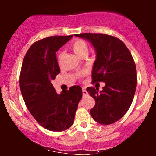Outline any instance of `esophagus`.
<instances>
[{"label":"esophagus","instance_id":"1","mask_svg":"<svg viewBox=\"0 0 156 156\" xmlns=\"http://www.w3.org/2000/svg\"><path fill=\"white\" fill-rule=\"evenodd\" d=\"M82 92H83V96L87 95V90H86V88H84V87H83V88H82Z\"/></svg>","mask_w":156,"mask_h":156}]
</instances>
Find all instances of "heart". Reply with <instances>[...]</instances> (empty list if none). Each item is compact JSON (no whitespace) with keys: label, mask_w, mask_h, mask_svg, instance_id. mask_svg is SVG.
Returning <instances> with one entry per match:
<instances>
[{"label":"heart","mask_w":156,"mask_h":156,"mask_svg":"<svg viewBox=\"0 0 156 156\" xmlns=\"http://www.w3.org/2000/svg\"><path fill=\"white\" fill-rule=\"evenodd\" d=\"M71 49L73 50V52L77 55L78 56H82L83 54H87V52H88V44H87L86 41H84L83 39H76L72 44H70ZM62 58H63V53L61 52L58 55V62L61 63L62 62ZM86 72H83L80 73V76L82 77L86 75Z\"/></svg>","instance_id":"b5f03b06"}]
</instances>
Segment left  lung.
Masks as SVG:
<instances>
[{
	"mask_svg": "<svg viewBox=\"0 0 156 156\" xmlns=\"http://www.w3.org/2000/svg\"><path fill=\"white\" fill-rule=\"evenodd\" d=\"M75 35L89 40L96 50L92 83H105L100 92L92 87L87 89L95 101L91 116L102 125L116 122L129 109L136 89V68L131 53L122 41L113 36L93 33Z\"/></svg>",
	"mask_w": 156,
	"mask_h": 156,
	"instance_id": "obj_1",
	"label": "left lung"
}]
</instances>
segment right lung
Returning a JSON list of instances; mask_svg holds the SVG:
<instances>
[{"mask_svg":"<svg viewBox=\"0 0 156 156\" xmlns=\"http://www.w3.org/2000/svg\"><path fill=\"white\" fill-rule=\"evenodd\" d=\"M72 37L53 36L37 41L23 61L20 87L23 100L36 121L51 131L72 126L83 94L81 87L75 85L58 94L51 83L60 73L55 52Z\"/></svg>","mask_w":156,"mask_h":156,"instance_id":"1","label":"right lung"}]
</instances>
